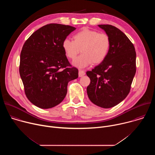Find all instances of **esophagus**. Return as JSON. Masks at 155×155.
<instances>
[{
  "label": "esophagus",
  "mask_w": 155,
  "mask_h": 155,
  "mask_svg": "<svg viewBox=\"0 0 155 155\" xmlns=\"http://www.w3.org/2000/svg\"><path fill=\"white\" fill-rule=\"evenodd\" d=\"M84 75H85L84 71H81V70H80V71H78V76H79V77H81L84 76Z\"/></svg>",
  "instance_id": "obj_1"
}]
</instances>
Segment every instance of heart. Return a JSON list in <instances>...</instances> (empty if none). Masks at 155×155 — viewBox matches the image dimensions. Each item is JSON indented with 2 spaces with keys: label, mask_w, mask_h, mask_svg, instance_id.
<instances>
[{
  "label": "heart",
  "mask_w": 155,
  "mask_h": 155,
  "mask_svg": "<svg viewBox=\"0 0 155 155\" xmlns=\"http://www.w3.org/2000/svg\"><path fill=\"white\" fill-rule=\"evenodd\" d=\"M73 40L66 38L63 40L62 48L69 59L74 60L80 52L79 56L73 62L78 68H84L94 64L103 62L108 54L111 42L108 35L84 28L72 35Z\"/></svg>",
  "instance_id": "b5f03b06"
}]
</instances>
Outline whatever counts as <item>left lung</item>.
Wrapping results in <instances>:
<instances>
[{
    "mask_svg": "<svg viewBox=\"0 0 155 155\" xmlns=\"http://www.w3.org/2000/svg\"><path fill=\"white\" fill-rule=\"evenodd\" d=\"M98 26L108 35L111 42L105 59L86 75L90 78L87 87L90 100L104 108L113 107L127 96L136 72V53L133 44L116 27Z\"/></svg>",
    "mask_w": 155,
    "mask_h": 155,
    "instance_id": "8db88e82",
    "label": "left lung"
}]
</instances>
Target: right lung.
Segmentation results:
<instances>
[{
    "instance_id": "1",
    "label": "right lung",
    "mask_w": 155,
    "mask_h": 155,
    "mask_svg": "<svg viewBox=\"0 0 155 155\" xmlns=\"http://www.w3.org/2000/svg\"><path fill=\"white\" fill-rule=\"evenodd\" d=\"M75 29L60 24L45 25L34 32L22 48L20 77L28 99L39 108L59 104L67 94L68 83L78 77V69L70 68L62 48L63 40Z\"/></svg>"
}]
</instances>
